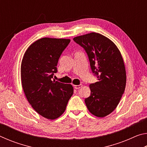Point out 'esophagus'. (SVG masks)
I'll use <instances>...</instances> for the list:
<instances>
[{"label":"esophagus","instance_id":"1","mask_svg":"<svg viewBox=\"0 0 147 147\" xmlns=\"http://www.w3.org/2000/svg\"><path fill=\"white\" fill-rule=\"evenodd\" d=\"M74 88H75L76 89H78L80 88H82V85H81V84H80V85H76V86H74Z\"/></svg>","mask_w":147,"mask_h":147}]
</instances>
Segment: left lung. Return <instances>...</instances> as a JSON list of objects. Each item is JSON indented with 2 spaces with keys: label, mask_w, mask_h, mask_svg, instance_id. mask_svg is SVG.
<instances>
[{
  "label": "left lung",
  "mask_w": 147,
  "mask_h": 147,
  "mask_svg": "<svg viewBox=\"0 0 147 147\" xmlns=\"http://www.w3.org/2000/svg\"><path fill=\"white\" fill-rule=\"evenodd\" d=\"M73 40L85 50L92 73L97 82L91 84L90 96L85 99L88 110L98 117L116 108L125 89V66L120 51L110 39L91 32Z\"/></svg>",
  "instance_id": "obj_1"
}]
</instances>
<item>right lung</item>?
<instances>
[{
	"instance_id": "1",
	"label": "right lung",
	"mask_w": 147,
	"mask_h": 147,
	"mask_svg": "<svg viewBox=\"0 0 147 147\" xmlns=\"http://www.w3.org/2000/svg\"><path fill=\"white\" fill-rule=\"evenodd\" d=\"M71 40L44 38L32 43L21 63V82L27 100L39 115L57 119L65 110L73 94L71 84L55 81L58 59Z\"/></svg>"
}]
</instances>
